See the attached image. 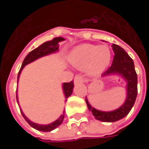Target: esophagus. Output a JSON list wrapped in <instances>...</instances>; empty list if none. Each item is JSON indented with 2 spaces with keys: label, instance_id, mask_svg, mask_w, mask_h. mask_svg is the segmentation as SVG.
I'll use <instances>...</instances> for the list:
<instances>
[{
  "label": "esophagus",
  "instance_id": "34e87169",
  "mask_svg": "<svg viewBox=\"0 0 149 149\" xmlns=\"http://www.w3.org/2000/svg\"><path fill=\"white\" fill-rule=\"evenodd\" d=\"M84 78L82 77L81 76H76L74 77V83L77 84V83H84Z\"/></svg>",
  "mask_w": 149,
  "mask_h": 149
}]
</instances>
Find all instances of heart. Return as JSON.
I'll return each instance as SVG.
<instances>
[{
  "label": "heart",
  "mask_w": 149,
  "mask_h": 149,
  "mask_svg": "<svg viewBox=\"0 0 149 149\" xmlns=\"http://www.w3.org/2000/svg\"><path fill=\"white\" fill-rule=\"evenodd\" d=\"M69 59L75 66L78 68L88 67L90 74L98 75L109 64L111 52L105 45L83 44L72 50Z\"/></svg>",
  "instance_id": "obj_1"
}]
</instances>
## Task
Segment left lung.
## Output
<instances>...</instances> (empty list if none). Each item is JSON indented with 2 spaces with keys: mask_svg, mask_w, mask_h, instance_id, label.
Segmentation results:
<instances>
[{
  "mask_svg": "<svg viewBox=\"0 0 149 149\" xmlns=\"http://www.w3.org/2000/svg\"><path fill=\"white\" fill-rule=\"evenodd\" d=\"M114 57L112 65L103 73V76L118 74L127 82V97L125 102L117 109L111 112H103L91 106L87 98L85 99L88 110L92 112L95 118L103 122H115L128 115L136 101L137 96V75L135 70L134 62L125 49L120 46L112 44Z\"/></svg>",
  "mask_w": 149,
  "mask_h": 149,
  "instance_id": "left-lung-1",
  "label": "left lung"
}]
</instances>
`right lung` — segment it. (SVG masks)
<instances>
[{
    "instance_id": "add662e5",
    "label": "right lung",
    "mask_w": 149,
    "mask_h": 149,
    "mask_svg": "<svg viewBox=\"0 0 149 149\" xmlns=\"http://www.w3.org/2000/svg\"><path fill=\"white\" fill-rule=\"evenodd\" d=\"M65 40V38L63 37H56L54 39H52V40H49V41H46V42L43 43L41 45H40L38 48L33 49V51H31L29 54H28L25 58H24V61L22 63V65H21V68H20V71L18 72L17 76V83L18 80H19V77H20V75H21V72L22 71V69L24 68V67L25 65H27L28 64H29L31 62L36 61L37 59L40 58V57H42L44 56L49 55V54H51V53H53V52H57L59 50V45L58 43L61 42V41H63ZM73 81H72L71 82H68V83H64L63 84V92H64V94H65V99H67L68 97L71 96V94L72 93V91H73ZM17 100L18 103V97H17ZM67 100H65L66 101ZM21 112L23 117L24 118V120L29 123V125L32 126L33 128L37 129L38 131H42V132H50L52 131L53 129L56 128L58 126L61 125V123L63 122V120H64V117H65V111L63 112V114H62L60 117H59L56 120H55L54 122H52L49 125H38V124H36V123H33L32 122L29 120L28 119L25 115L24 114V112H22V110L21 109Z\"/></svg>"
}]
</instances>
